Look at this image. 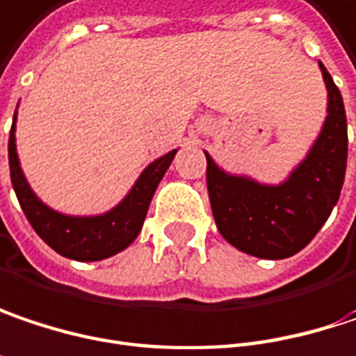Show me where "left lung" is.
<instances>
[{
  "label": "left lung",
  "instance_id": "left-lung-1",
  "mask_svg": "<svg viewBox=\"0 0 356 356\" xmlns=\"http://www.w3.org/2000/svg\"><path fill=\"white\" fill-rule=\"evenodd\" d=\"M328 89V115L307 156L279 185H263L222 171L210 154L208 193L220 234L259 259H287L300 252L328 220L346 171V113L339 87L320 63Z\"/></svg>",
  "mask_w": 356,
  "mask_h": 356
}]
</instances>
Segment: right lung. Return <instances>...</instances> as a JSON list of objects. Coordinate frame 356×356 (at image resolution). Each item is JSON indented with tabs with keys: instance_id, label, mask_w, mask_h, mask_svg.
Wrapping results in <instances>:
<instances>
[{
	"instance_id": "1",
	"label": "right lung",
	"mask_w": 356,
	"mask_h": 356,
	"mask_svg": "<svg viewBox=\"0 0 356 356\" xmlns=\"http://www.w3.org/2000/svg\"><path fill=\"white\" fill-rule=\"evenodd\" d=\"M175 152L177 150H171L152 161L128 195L110 211L99 216H67L42 204L24 177L16 152V115L8 143L12 185L28 222L52 250L75 261H102L134 243L143 230L150 200L175 159Z\"/></svg>"
}]
</instances>
